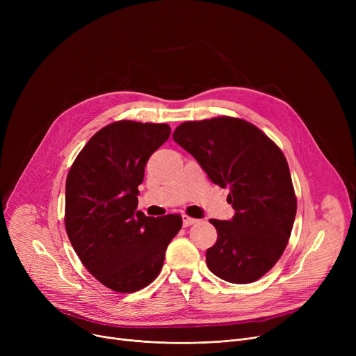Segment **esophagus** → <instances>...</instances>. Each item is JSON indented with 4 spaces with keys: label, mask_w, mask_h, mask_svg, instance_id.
I'll return each mask as SVG.
<instances>
[{
    "label": "esophagus",
    "mask_w": 356,
    "mask_h": 356,
    "mask_svg": "<svg viewBox=\"0 0 356 356\" xmlns=\"http://www.w3.org/2000/svg\"><path fill=\"white\" fill-rule=\"evenodd\" d=\"M181 220H183V227L184 228H188V227H191V225H193V223L197 222V219H195V218H192L189 215H183Z\"/></svg>",
    "instance_id": "1"
}]
</instances>
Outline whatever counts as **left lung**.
<instances>
[{"mask_svg":"<svg viewBox=\"0 0 356 356\" xmlns=\"http://www.w3.org/2000/svg\"><path fill=\"white\" fill-rule=\"evenodd\" d=\"M173 140L220 188L229 186L231 220L211 219L218 239L207 251L209 270L225 282L248 284L283 255L297 211L287 160L254 124L234 117L181 122Z\"/></svg>","mask_w":356,"mask_h":356,"instance_id":"left-lung-1","label":"left lung"}]
</instances>
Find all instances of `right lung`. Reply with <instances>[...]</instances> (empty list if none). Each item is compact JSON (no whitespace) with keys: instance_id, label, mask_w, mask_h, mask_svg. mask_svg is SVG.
<instances>
[{"instance_id":"obj_1","label":"right lung","mask_w":356,"mask_h":356,"mask_svg":"<svg viewBox=\"0 0 356 356\" xmlns=\"http://www.w3.org/2000/svg\"><path fill=\"white\" fill-rule=\"evenodd\" d=\"M168 137L167 124L115 121L92 136L67 173L66 234L85 268L114 291L152 283L181 228L179 213L137 211L145 164Z\"/></svg>"}]
</instances>
